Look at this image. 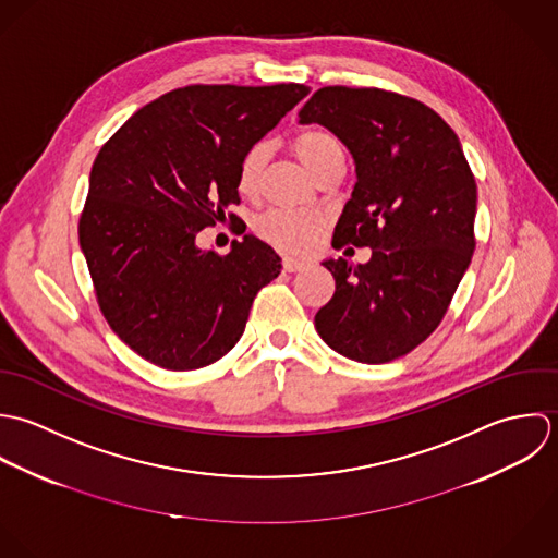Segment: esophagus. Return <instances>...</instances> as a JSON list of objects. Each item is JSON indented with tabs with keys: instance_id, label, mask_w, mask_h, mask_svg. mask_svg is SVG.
<instances>
[{
	"instance_id": "obj_1",
	"label": "esophagus",
	"mask_w": 558,
	"mask_h": 558,
	"mask_svg": "<svg viewBox=\"0 0 558 558\" xmlns=\"http://www.w3.org/2000/svg\"><path fill=\"white\" fill-rule=\"evenodd\" d=\"M306 267H308V263H306V260L291 258V256H284V258H282V269H284V271H289V274H293V271H302V269H306Z\"/></svg>"
}]
</instances>
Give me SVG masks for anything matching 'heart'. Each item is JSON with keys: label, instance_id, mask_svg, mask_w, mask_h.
<instances>
[{"label": "heart", "instance_id": "heart-1", "mask_svg": "<svg viewBox=\"0 0 558 558\" xmlns=\"http://www.w3.org/2000/svg\"><path fill=\"white\" fill-rule=\"evenodd\" d=\"M295 157L311 170L317 179L324 168H328L336 159H342V144L328 129H306L298 133L291 142ZM269 159V146L265 142H256L245 148L239 159L234 187L241 196L252 198L260 187V174ZM326 226L324 216L313 211H289V209H269L260 214L252 228L254 232L267 241L269 245L282 252H306Z\"/></svg>", "mask_w": 558, "mask_h": 558}]
</instances>
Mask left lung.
Here are the masks:
<instances>
[{
    "mask_svg": "<svg viewBox=\"0 0 558 558\" xmlns=\"http://www.w3.org/2000/svg\"><path fill=\"white\" fill-rule=\"evenodd\" d=\"M349 148L355 187L335 247H371V260L328 258L332 300L315 328L340 355L384 364L432 335L474 252L476 183L459 137L425 104L379 88H319L300 110Z\"/></svg>",
    "mask_w": 558,
    "mask_h": 558,
    "instance_id": "1",
    "label": "left lung"
}]
</instances>
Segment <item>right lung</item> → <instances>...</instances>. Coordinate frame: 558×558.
I'll list each match as a JSON object with an SVG mask.
<instances>
[{
  "label": "right lung",
  "mask_w": 558,
  "mask_h": 558,
  "mask_svg": "<svg viewBox=\"0 0 558 558\" xmlns=\"http://www.w3.org/2000/svg\"><path fill=\"white\" fill-rule=\"evenodd\" d=\"M311 93L304 84L185 86L133 113L99 150L80 218L104 317L168 371L226 355L280 256L254 234L228 254L196 236L239 205L241 155ZM234 218V216H230Z\"/></svg>",
  "instance_id": "1"
}]
</instances>
